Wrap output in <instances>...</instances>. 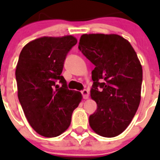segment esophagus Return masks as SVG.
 I'll use <instances>...</instances> for the list:
<instances>
[{"mask_svg":"<svg viewBox=\"0 0 160 160\" xmlns=\"http://www.w3.org/2000/svg\"><path fill=\"white\" fill-rule=\"evenodd\" d=\"M82 94L83 98L84 99H88L89 98V91L87 90H84L82 91Z\"/></svg>","mask_w":160,"mask_h":160,"instance_id":"34e87169","label":"esophagus"}]
</instances>
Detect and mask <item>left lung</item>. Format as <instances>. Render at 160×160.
<instances>
[{
	"label": "left lung",
	"instance_id": "obj_1",
	"mask_svg": "<svg viewBox=\"0 0 160 160\" xmlns=\"http://www.w3.org/2000/svg\"><path fill=\"white\" fill-rule=\"evenodd\" d=\"M78 49L95 66L90 97L98 108L89 118L90 128L102 137L118 136L131 123L140 103V61L131 43L114 33L82 34Z\"/></svg>",
	"mask_w": 160,
	"mask_h": 160
}]
</instances>
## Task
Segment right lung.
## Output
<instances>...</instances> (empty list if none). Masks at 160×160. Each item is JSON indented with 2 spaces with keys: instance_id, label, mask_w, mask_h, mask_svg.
I'll return each mask as SVG.
<instances>
[{
  "instance_id": "obj_1",
  "label": "right lung",
  "mask_w": 160,
  "mask_h": 160,
  "mask_svg": "<svg viewBox=\"0 0 160 160\" xmlns=\"http://www.w3.org/2000/svg\"><path fill=\"white\" fill-rule=\"evenodd\" d=\"M77 42L72 35L42 37L26 44L20 53L15 72L18 99L29 123L42 136L65 132L82 99L81 93L67 88L61 75L66 54Z\"/></svg>"
}]
</instances>
